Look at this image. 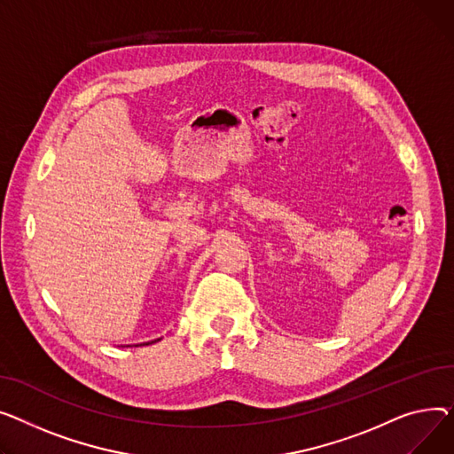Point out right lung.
Instances as JSON below:
<instances>
[{
    "label": "right lung",
    "instance_id": "right-lung-1",
    "mask_svg": "<svg viewBox=\"0 0 454 454\" xmlns=\"http://www.w3.org/2000/svg\"><path fill=\"white\" fill-rule=\"evenodd\" d=\"M157 340H161V337L155 339V340H150V342H145V344H152V342H157ZM145 344H141V346H145Z\"/></svg>",
    "mask_w": 454,
    "mask_h": 454
}]
</instances>
